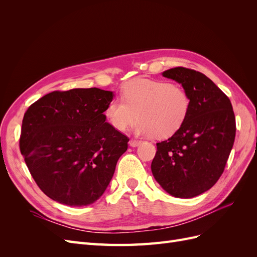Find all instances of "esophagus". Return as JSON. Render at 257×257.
<instances>
[{"label":"esophagus","mask_w":257,"mask_h":257,"mask_svg":"<svg viewBox=\"0 0 257 257\" xmlns=\"http://www.w3.org/2000/svg\"><path fill=\"white\" fill-rule=\"evenodd\" d=\"M139 145H141V142L136 141V139H131V141H130V146L131 147H137Z\"/></svg>","instance_id":"1"}]
</instances>
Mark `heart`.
Instances as JSON below:
<instances>
[{"mask_svg": "<svg viewBox=\"0 0 257 257\" xmlns=\"http://www.w3.org/2000/svg\"><path fill=\"white\" fill-rule=\"evenodd\" d=\"M122 96L112 98L105 109L108 122L118 131L126 130L139 116L138 134L169 137L183 125L191 109L188 91L165 80H132L123 87Z\"/></svg>", "mask_w": 257, "mask_h": 257, "instance_id": "b5f03b06", "label": "heart"}]
</instances>
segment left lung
I'll return each mask as SVG.
<instances>
[{
  "instance_id": "1",
  "label": "left lung",
  "mask_w": 257,
  "mask_h": 257,
  "mask_svg": "<svg viewBox=\"0 0 257 257\" xmlns=\"http://www.w3.org/2000/svg\"><path fill=\"white\" fill-rule=\"evenodd\" d=\"M191 97L188 118L167 141L157 144L152 174L170 195L191 198L211 189L222 176L236 136L229 98L207 76L185 67L163 73Z\"/></svg>"
}]
</instances>
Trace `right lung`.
<instances>
[{
    "instance_id": "add662e5",
    "label": "right lung",
    "mask_w": 257,
    "mask_h": 257,
    "mask_svg": "<svg viewBox=\"0 0 257 257\" xmlns=\"http://www.w3.org/2000/svg\"><path fill=\"white\" fill-rule=\"evenodd\" d=\"M110 91H53L31 105L22 120L20 152L46 195L81 207L103 195L128 137L106 122Z\"/></svg>"
}]
</instances>
